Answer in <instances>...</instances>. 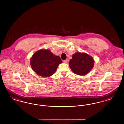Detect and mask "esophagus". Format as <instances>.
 <instances>
[{"instance_id": "34e87169", "label": "esophagus", "mask_w": 124, "mask_h": 124, "mask_svg": "<svg viewBox=\"0 0 124 124\" xmlns=\"http://www.w3.org/2000/svg\"><path fill=\"white\" fill-rule=\"evenodd\" d=\"M63 62H64V63H65V64L67 63V62H68V60H67V59H65V60L63 61Z\"/></svg>"}]
</instances>
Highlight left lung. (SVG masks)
I'll use <instances>...</instances> for the list:
<instances>
[{"instance_id":"1","label":"left lung","mask_w":124,"mask_h":124,"mask_svg":"<svg viewBox=\"0 0 124 124\" xmlns=\"http://www.w3.org/2000/svg\"><path fill=\"white\" fill-rule=\"evenodd\" d=\"M93 58L85 53H76L72 55L70 60L69 66L71 70L78 75H84L88 73L94 65Z\"/></svg>"}]
</instances>
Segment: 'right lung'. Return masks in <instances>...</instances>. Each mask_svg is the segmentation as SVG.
<instances>
[{
    "mask_svg": "<svg viewBox=\"0 0 124 124\" xmlns=\"http://www.w3.org/2000/svg\"><path fill=\"white\" fill-rule=\"evenodd\" d=\"M62 62L59 56L54 55L50 50L42 49L32 55L30 63L32 70L38 75L48 77L53 75Z\"/></svg>",
    "mask_w": 124,
    "mask_h": 124,
    "instance_id": "add662e5",
    "label": "right lung"
}]
</instances>
